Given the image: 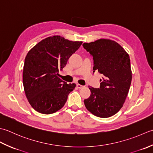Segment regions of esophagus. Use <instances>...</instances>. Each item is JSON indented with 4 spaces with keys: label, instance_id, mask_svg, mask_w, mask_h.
<instances>
[{
    "label": "esophagus",
    "instance_id": "34e87169",
    "mask_svg": "<svg viewBox=\"0 0 153 153\" xmlns=\"http://www.w3.org/2000/svg\"><path fill=\"white\" fill-rule=\"evenodd\" d=\"M76 86H77V88H82L83 87H84V86L80 85V84H77Z\"/></svg>",
    "mask_w": 153,
    "mask_h": 153
}]
</instances>
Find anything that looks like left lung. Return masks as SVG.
<instances>
[{"mask_svg":"<svg viewBox=\"0 0 153 153\" xmlns=\"http://www.w3.org/2000/svg\"><path fill=\"white\" fill-rule=\"evenodd\" d=\"M82 45L93 57V72L103 75L99 88L89 87L91 94L85 105L96 116L111 117L122 108L128 94L132 79L129 56L113 40L100 39Z\"/></svg>","mask_w":153,"mask_h":153,"instance_id":"left-lung-1","label":"left lung"}]
</instances>
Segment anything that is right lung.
Instances as JSON below:
<instances>
[{
  "label": "right lung",
  "instance_id": "right-lung-1",
  "mask_svg": "<svg viewBox=\"0 0 153 153\" xmlns=\"http://www.w3.org/2000/svg\"><path fill=\"white\" fill-rule=\"evenodd\" d=\"M60 36L42 40L27 53L23 69V85L26 98L36 111L55 113L63 107L68 95L76 86L59 78V71L82 44Z\"/></svg>",
  "mask_w": 153,
  "mask_h": 153
}]
</instances>
